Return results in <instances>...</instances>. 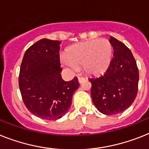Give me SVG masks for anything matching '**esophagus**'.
Listing matches in <instances>:
<instances>
[{
    "mask_svg": "<svg viewBox=\"0 0 149 149\" xmlns=\"http://www.w3.org/2000/svg\"><path fill=\"white\" fill-rule=\"evenodd\" d=\"M84 80H85V78L84 77H78V81H79V83H82Z\"/></svg>",
    "mask_w": 149,
    "mask_h": 149,
    "instance_id": "obj_1",
    "label": "esophagus"
}]
</instances>
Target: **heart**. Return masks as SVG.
<instances>
[{
    "label": "heart",
    "mask_w": 149,
    "mask_h": 149,
    "mask_svg": "<svg viewBox=\"0 0 149 149\" xmlns=\"http://www.w3.org/2000/svg\"><path fill=\"white\" fill-rule=\"evenodd\" d=\"M113 49L105 39H94L80 42L68 50L67 56L61 57V65L72 73L83 65L86 73L98 75L104 73L109 67L112 58Z\"/></svg>",
    "instance_id": "b5f03b06"
}]
</instances>
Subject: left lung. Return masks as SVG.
<instances>
[{"instance_id": "obj_1", "label": "left lung", "mask_w": 149, "mask_h": 149, "mask_svg": "<svg viewBox=\"0 0 149 149\" xmlns=\"http://www.w3.org/2000/svg\"><path fill=\"white\" fill-rule=\"evenodd\" d=\"M113 59L99 77L89 78L93 103L105 115L120 113L130 107L137 95L139 69L132 52L122 42L110 36Z\"/></svg>"}]
</instances>
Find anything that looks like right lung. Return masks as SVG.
<instances>
[{"mask_svg": "<svg viewBox=\"0 0 149 149\" xmlns=\"http://www.w3.org/2000/svg\"><path fill=\"white\" fill-rule=\"evenodd\" d=\"M61 42L42 39L32 45L23 58L19 74L22 99L29 112L46 120L65 115L74 92L79 87L77 77L65 81L61 75Z\"/></svg>", "mask_w": 149, "mask_h": 149, "instance_id": "obj_1", "label": "right lung"}]
</instances>
